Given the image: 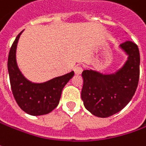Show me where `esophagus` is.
Masks as SVG:
<instances>
[{
  "instance_id": "obj_1",
  "label": "esophagus",
  "mask_w": 146,
  "mask_h": 146,
  "mask_svg": "<svg viewBox=\"0 0 146 146\" xmlns=\"http://www.w3.org/2000/svg\"><path fill=\"white\" fill-rule=\"evenodd\" d=\"M74 72H75V74L79 75L82 72V68L81 66H76L74 68Z\"/></svg>"
}]
</instances>
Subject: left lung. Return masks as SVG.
<instances>
[{"mask_svg": "<svg viewBox=\"0 0 146 146\" xmlns=\"http://www.w3.org/2000/svg\"><path fill=\"white\" fill-rule=\"evenodd\" d=\"M128 54L123 67L113 74L84 70L82 100L86 109L100 117L112 116L127 105L136 91L140 78V52L135 42L120 45Z\"/></svg>", "mask_w": 146, "mask_h": 146, "instance_id": "8db88e82", "label": "left lung"}]
</instances>
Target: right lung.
<instances>
[{"mask_svg":"<svg viewBox=\"0 0 146 146\" xmlns=\"http://www.w3.org/2000/svg\"><path fill=\"white\" fill-rule=\"evenodd\" d=\"M23 31L13 42L8 56V72L13 96L18 105L27 113L40 116L50 113L59 105L62 90L73 78L74 72L54 78L43 83H33L27 80L16 63L17 43Z\"/></svg>","mask_w":146,"mask_h":146,"instance_id":"obj_1","label":"right lung"}]
</instances>
